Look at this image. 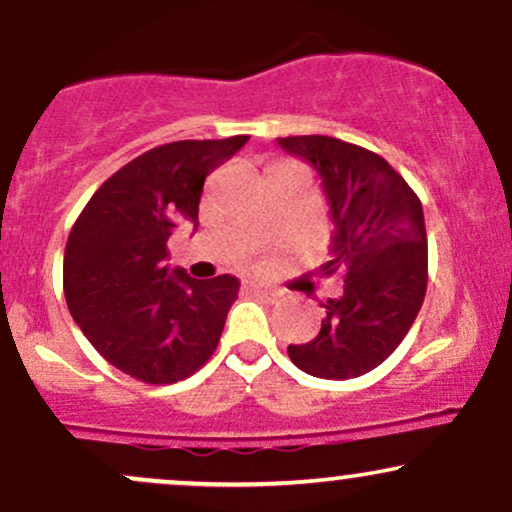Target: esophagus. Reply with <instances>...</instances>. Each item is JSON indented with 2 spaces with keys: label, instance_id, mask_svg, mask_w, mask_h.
Listing matches in <instances>:
<instances>
[{
  "label": "esophagus",
  "instance_id": "1",
  "mask_svg": "<svg viewBox=\"0 0 512 512\" xmlns=\"http://www.w3.org/2000/svg\"><path fill=\"white\" fill-rule=\"evenodd\" d=\"M243 293H245V296H262V298H276V296H279V293H276L274 289H269V286H262V284H255V281H245Z\"/></svg>",
  "mask_w": 512,
  "mask_h": 512
}]
</instances>
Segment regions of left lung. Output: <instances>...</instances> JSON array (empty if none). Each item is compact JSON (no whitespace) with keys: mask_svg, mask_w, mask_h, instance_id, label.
Returning <instances> with one entry per match:
<instances>
[{"mask_svg":"<svg viewBox=\"0 0 512 512\" xmlns=\"http://www.w3.org/2000/svg\"><path fill=\"white\" fill-rule=\"evenodd\" d=\"M281 149L313 163L325 187L332 260L317 276L344 281L322 305L320 334L291 344L303 373L327 380L358 378L378 368L419 315L428 284V240L421 199L383 156L325 137H279Z\"/></svg>","mask_w":512,"mask_h":512,"instance_id":"1","label":"left lung"}]
</instances>
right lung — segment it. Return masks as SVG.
<instances>
[{
    "label": "right lung",
    "mask_w": 512,
    "mask_h": 512,
    "mask_svg": "<svg viewBox=\"0 0 512 512\" xmlns=\"http://www.w3.org/2000/svg\"><path fill=\"white\" fill-rule=\"evenodd\" d=\"M248 142L185 139L137 156L88 199L64 248V298L93 349L149 385L197 373L219 344L238 298L231 274L168 272L175 223L197 226L204 180Z\"/></svg>",
    "instance_id": "1"
}]
</instances>
